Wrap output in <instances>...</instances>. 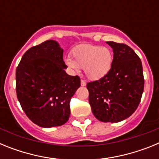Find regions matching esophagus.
I'll use <instances>...</instances> for the list:
<instances>
[{
	"instance_id": "esophagus-1",
	"label": "esophagus",
	"mask_w": 159,
	"mask_h": 159,
	"mask_svg": "<svg viewBox=\"0 0 159 159\" xmlns=\"http://www.w3.org/2000/svg\"><path fill=\"white\" fill-rule=\"evenodd\" d=\"M86 82L84 80H81V86L84 87V86H86Z\"/></svg>"
}]
</instances>
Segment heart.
I'll list each match as a JSON object with an SVG mask.
<instances>
[{
	"instance_id": "1",
	"label": "heart",
	"mask_w": 159,
	"mask_h": 159,
	"mask_svg": "<svg viewBox=\"0 0 159 159\" xmlns=\"http://www.w3.org/2000/svg\"><path fill=\"white\" fill-rule=\"evenodd\" d=\"M72 59H66V64L73 71L84 68V74L91 80H99L109 72L113 63L110 48L92 44H80L72 50Z\"/></svg>"
}]
</instances>
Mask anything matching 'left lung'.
Returning <instances> with one entry per match:
<instances>
[{
    "instance_id": "1",
    "label": "left lung",
    "mask_w": 159,
    "mask_h": 159,
    "mask_svg": "<svg viewBox=\"0 0 159 159\" xmlns=\"http://www.w3.org/2000/svg\"><path fill=\"white\" fill-rule=\"evenodd\" d=\"M113 49L109 72L87 84L89 103L95 117L103 123H118L135 111L144 90L140 58L125 43L107 42Z\"/></svg>"
}]
</instances>
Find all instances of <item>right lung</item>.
Instances as JSON below:
<instances>
[{"instance_id": "right-lung-1", "label": "right lung", "mask_w": 159, "mask_h": 159, "mask_svg": "<svg viewBox=\"0 0 159 159\" xmlns=\"http://www.w3.org/2000/svg\"><path fill=\"white\" fill-rule=\"evenodd\" d=\"M59 43L50 40L29 48L16 70V91L22 109L41 127L64 125L70 101L80 87L78 75H67Z\"/></svg>"}]
</instances>
